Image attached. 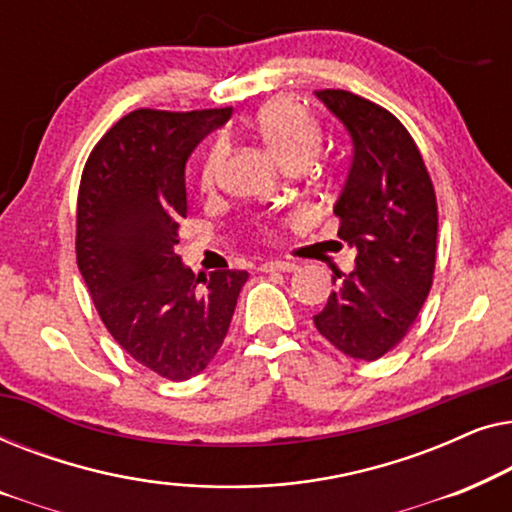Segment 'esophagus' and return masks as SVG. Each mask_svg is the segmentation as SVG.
<instances>
[{
  "mask_svg": "<svg viewBox=\"0 0 512 512\" xmlns=\"http://www.w3.org/2000/svg\"><path fill=\"white\" fill-rule=\"evenodd\" d=\"M298 265L296 263H289V261H268L261 265L263 272H293Z\"/></svg>",
  "mask_w": 512,
  "mask_h": 512,
  "instance_id": "1",
  "label": "esophagus"
}]
</instances>
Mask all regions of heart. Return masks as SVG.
Returning <instances> with one entry per match:
<instances>
[{
    "label": "heart",
    "mask_w": 512,
    "mask_h": 512,
    "mask_svg": "<svg viewBox=\"0 0 512 512\" xmlns=\"http://www.w3.org/2000/svg\"><path fill=\"white\" fill-rule=\"evenodd\" d=\"M254 130L286 170H303L321 149L319 125L289 97H277L263 104L254 116ZM223 160V144L216 142L200 165V188H214L216 172Z\"/></svg>",
    "instance_id": "1"
}]
</instances>
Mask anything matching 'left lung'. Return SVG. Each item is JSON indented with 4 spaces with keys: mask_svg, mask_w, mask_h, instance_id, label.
<instances>
[{
    "mask_svg": "<svg viewBox=\"0 0 512 512\" xmlns=\"http://www.w3.org/2000/svg\"><path fill=\"white\" fill-rule=\"evenodd\" d=\"M345 123L354 158L333 212L356 247V268L338 272L314 326L342 354L375 361L415 324L436 270L438 205L415 139L380 104L349 90H317Z\"/></svg>",
    "mask_w": 512,
    "mask_h": 512,
    "instance_id": "1",
    "label": "left lung"
}]
</instances>
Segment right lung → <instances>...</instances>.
I'll return each instance as SVG.
<instances>
[{"label": "right lung", "instance_id": "1", "mask_svg": "<svg viewBox=\"0 0 512 512\" xmlns=\"http://www.w3.org/2000/svg\"><path fill=\"white\" fill-rule=\"evenodd\" d=\"M233 109H135L90 151L76 200V263L118 345L165 380L214 359L249 275H193L174 254L186 219L184 167Z\"/></svg>", "mask_w": 512, "mask_h": 512}]
</instances>
